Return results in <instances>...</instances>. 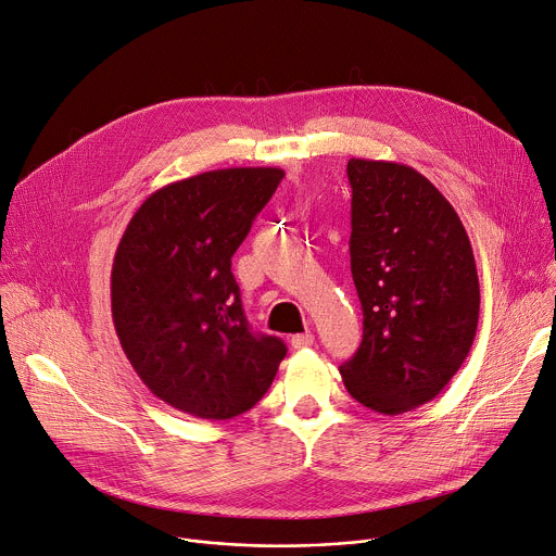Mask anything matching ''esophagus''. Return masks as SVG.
I'll use <instances>...</instances> for the list:
<instances>
[{"label":"esophagus","mask_w":556,"mask_h":556,"mask_svg":"<svg viewBox=\"0 0 556 556\" xmlns=\"http://www.w3.org/2000/svg\"><path fill=\"white\" fill-rule=\"evenodd\" d=\"M314 333L306 331V333H298V336H291V346L293 349H304V346H312L314 344Z\"/></svg>","instance_id":"34e87169"}]
</instances>
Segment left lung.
Returning <instances> with one entry per match:
<instances>
[{"mask_svg": "<svg viewBox=\"0 0 556 556\" xmlns=\"http://www.w3.org/2000/svg\"><path fill=\"white\" fill-rule=\"evenodd\" d=\"M346 174L364 333L340 374L355 402L400 415L440 395L472 346L475 256L457 212L417 169L351 159Z\"/></svg>", "mask_w": 556, "mask_h": 556, "instance_id": "obj_1", "label": "left lung"}]
</instances>
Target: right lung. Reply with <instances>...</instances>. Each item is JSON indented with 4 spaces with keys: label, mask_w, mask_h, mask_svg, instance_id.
Returning <instances> with one entry per match:
<instances>
[{
    "label": "right lung",
    "mask_w": 556,
    "mask_h": 556,
    "mask_svg": "<svg viewBox=\"0 0 556 556\" xmlns=\"http://www.w3.org/2000/svg\"><path fill=\"white\" fill-rule=\"evenodd\" d=\"M280 167L212 169L165 185L116 247L112 323L137 376L172 408L231 419L261 402L287 346L247 325L231 256Z\"/></svg>",
    "instance_id": "add662e5"
}]
</instances>
